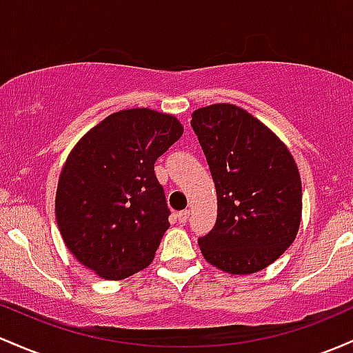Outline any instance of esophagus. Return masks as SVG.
Masks as SVG:
<instances>
[{
    "label": "esophagus",
    "mask_w": 353,
    "mask_h": 353,
    "mask_svg": "<svg viewBox=\"0 0 353 353\" xmlns=\"http://www.w3.org/2000/svg\"><path fill=\"white\" fill-rule=\"evenodd\" d=\"M176 219H178V221H180V223H185V221L190 219V212H188V210H181V212L176 213Z\"/></svg>",
    "instance_id": "34e87169"
}]
</instances>
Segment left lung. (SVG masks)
Instances as JSON below:
<instances>
[{"label": "left lung", "instance_id": "obj_1", "mask_svg": "<svg viewBox=\"0 0 353 353\" xmlns=\"http://www.w3.org/2000/svg\"><path fill=\"white\" fill-rule=\"evenodd\" d=\"M216 190L213 228L198 239L208 263L248 275L275 262L295 240L302 183L294 157L255 117L230 103L192 114Z\"/></svg>", "mask_w": 353, "mask_h": 353}]
</instances>
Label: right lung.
I'll return each instance as SVG.
<instances>
[{
	"mask_svg": "<svg viewBox=\"0 0 353 353\" xmlns=\"http://www.w3.org/2000/svg\"><path fill=\"white\" fill-rule=\"evenodd\" d=\"M181 133L172 114L132 108L106 117L71 150L58 181V227L74 259L101 279L152 263L170 227L155 161Z\"/></svg>",
	"mask_w": 353,
	"mask_h": 353,
	"instance_id": "right-lung-1",
	"label": "right lung"
}]
</instances>
